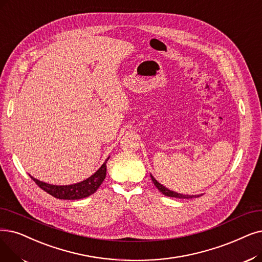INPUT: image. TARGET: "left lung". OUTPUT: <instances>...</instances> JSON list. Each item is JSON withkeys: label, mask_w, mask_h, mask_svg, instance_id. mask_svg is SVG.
Here are the masks:
<instances>
[{"label": "left lung", "mask_w": 262, "mask_h": 262, "mask_svg": "<svg viewBox=\"0 0 262 262\" xmlns=\"http://www.w3.org/2000/svg\"><path fill=\"white\" fill-rule=\"evenodd\" d=\"M151 179H152V181H153L154 185L157 187V189H158L159 191H161V192H163V194H164L165 196H168V197H174V198H182V199H190V198H197V197H199V195H191V196H189V195L178 194V192L172 191V190H170V189L166 188L164 185H162L161 183H158V182L154 179V177H153L152 174H151Z\"/></svg>", "instance_id": "obj_1"}]
</instances>
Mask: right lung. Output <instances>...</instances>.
Wrapping results in <instances>:
<instances>
[{"label":"right lung","mask_w":262,"mask_h":262,"mask_svg":"<svg viewBox=\"0 0 262 262\" xmlns=\"http://www.w3.org/2000/svg\"><path fill=\"white\" fill-rule=\"evenodd\" d=\"M109 157L106 159V162L101 165V167L97 171L88 178L86 180L80 182V183H76L72 185H51L48 183H45L35 178L31 177V179L35 182V183L49 195L58 198V199H65V200H76V199H82L89 197L90 195L94 194L97 188L103 183L106 178L107 171V161Z\"/></svg>","instance_id":"right-lung-1"}]
</instances>
